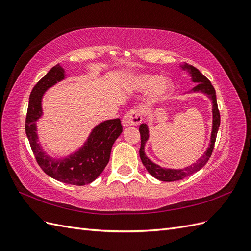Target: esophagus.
Instances as JSON below:
<instances>
[{"label":"esophagus","mask_w":251,"mask_h":251,"mask_svg":"<svg viewBox=\"0 0 251 251\" xmlns=\"http://www.w3.org/2000/svg\"><path fill=\"white\" fill-rule=\"evenodd\" d=\"M142 121V113L138 109H132L128 111L123 118V126L125 127L137 126Z\"/></svg>","instance_id":"esophagus-1"}]
</instances>
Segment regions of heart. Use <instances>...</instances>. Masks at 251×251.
I'll return each instance as SVG.
<instances>
[{"label": "heart", "mask_w": 251, "mask_h": 251, "mask_svg": "<svg viewBox=\"0 0 251 251\" xmlns=\"http://www.w3.org/2000/svg\"><path fill=\"white\" fill-rule=\"evenodd\" d=\"M132 89L146 92L151 88L150 100L151 102H160L168 98L173 91V82L168 78H160L154 74H138L128 79Z\"/></svg>", "instance_id": "b5f03b06"}]
</instances>
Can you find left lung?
<instances>
[{"mask_svg": "<svg viewBox=\"0 0 251 251\" xmlns=\"http://www.w3.org/2000/svg\"><path fill=\"white\" fill-rule=\"evenodd\" d=\"M180 67L183 70L188 72L193 82H197V86L191 90V92H200L207 95V97L209 98L212 103V128H211V135H210V143L206 151L202 155V157H200L198 160H197L195 163H193L192 165H188L184 169H179V170L162 168V166L158 165L151 161V159L148 158L146 153H144V146H146V143L150 138V131H149V126L147 124H141L139 126V132H140V137H141V147L139 150L140 159L143 165L146 166L147 171L151 175V176L164 182L181 180L189 176V175H192L201 170L203 166L206 164V162L209 160V158L211 156L212 150H214V146L216 142V138H217L218 130L220 126V113H219L218 104H217L216 91H215V88L212 87L211 82L194 66L184 63L183 65H180Z\"/></svg>", "mask_w": 251, "mask_h": 251, "instance_id": "1", "label": "left lung"}]
</instances>
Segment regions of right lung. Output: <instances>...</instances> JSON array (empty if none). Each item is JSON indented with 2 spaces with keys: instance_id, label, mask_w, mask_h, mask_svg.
<instances>
[{
  "instance_id": "1",
  "label": "right lung",
  "mask_w": 251,
  "mask_h": 251,
  "mask_svg": "<svg viewBox=\"0 0 251 251\" xmlns=\"http://www.w3.org/2000/svg\"><path fill=\"white\" fill-rule=\"evenodd\" d=\"M66 77L65 69L58 64L34 86L29 97L25 130L41 169L53 179L80 186L93 182L102 173L110 160L114 142L123 133V126L119 118L102 121L91 131L85 143L74 153L62 158L48 155L39 141L36 123L43 116L45 92Z\"/></svg>"
}]
</instances>
